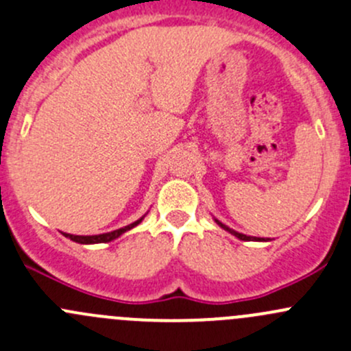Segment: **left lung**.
Returning <instances> with one entry per match:
<instances>
[{"instance_id": "obj_1", "label": "left lung", "mask_w": 351, "mask_h": 351, "mask_svg": "<svg viewBox=\"0 0 351 351\" xmlns=\"http://www.w3.org/2000/svg\"><path fill=\"white\" fill-rule=\"evenodd\" d=\"M215 221H217V225H220L221 228H223V230H227L228 234H232V235H235V237L237 239H241V241H269V239H259V237H251V235H244V234H241V232H235V230H232L230 227H227V225H223L221 223L220 220H217V218H215Z\"/></svg>"}]
</instances>
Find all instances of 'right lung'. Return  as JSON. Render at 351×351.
<instances>
[{
	"label": "right lung",
	"instance_id": "right-lung-1",
	"mask_svg": "<svg viewBox=\"0 0 351 351\" xmlns=\"http://www.w3.org/2000/svg\"><path fill=\"white\" fill-rule=\"evenodd\" d=\"M143 218H145V215L140 218V220L133 221V223L126 225V227H123V228H117V230L107 232V234H99V235H73V234H64V237L71 239V241L78 242V244H104V242H110V241H114V239L121 237V235H123L124 232L131 230V228H134V227H136V225H140Z\"/></svg>",
	"mask_w": 351,
	"mask_h": 351
}]
</instances>
